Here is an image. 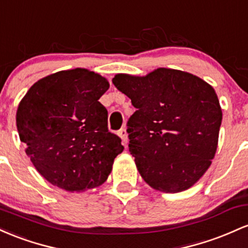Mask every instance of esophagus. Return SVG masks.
<instances>
[{
	"mask_svg": "<svg viewBox=\"0 0 248 248\" xmlns=\"http://www.w3.org/2000/svg\"><path fill=\"white\" fill-rule=\"evenodd\" d=\"M118 136L122 138V141H123V144L127 143V132H126V130H125V129L119 130Z\"/></svg>",
	"mask_w": 248,
	"mask_h": 248,
	"instance_id": "1",
	"label": "esophagus"
}]
</instances>
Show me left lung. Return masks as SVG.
Wrapping results in <instances>:
<instances>
[{
	"label": "left lung",
	"mask_w": 248,
	"mask_h": 248,
	"mask_svg": "<svg viewBox=\"0 0 248 248\" xmlns=\"http://www.w3.org/2000/svg\"><path fill=\"white\" fill-rule=\"evenodd\" d=\"M112 83L137 109L126 131L145 183L165 193L196 184L218 147L222 112L214 89L190 72L168 68L141 77L117 74Z\"/></svg>",
	"instance_id": "obj_1"
}]
</instances>
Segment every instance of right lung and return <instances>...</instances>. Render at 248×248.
Segmentation results:
<instances>
[{
  "label": "right lung",
  "mask_w": 248,
  "mask_h": 248,
  "mask_svg": "<svg viewBox=\"0 0 248 248\" xmlns=\"http://www.w3.org/2000/svg\"><path fill=\"white\" fill-rule=\"evenodd\" d=\"M109 87L99 74L76 68L37 80L19 102V139L50 184L82 192L108 179L124 150L108 130V110L98 102Z\"/></svg>",
  "instance_id": "add662e5"
}]
</instances>
